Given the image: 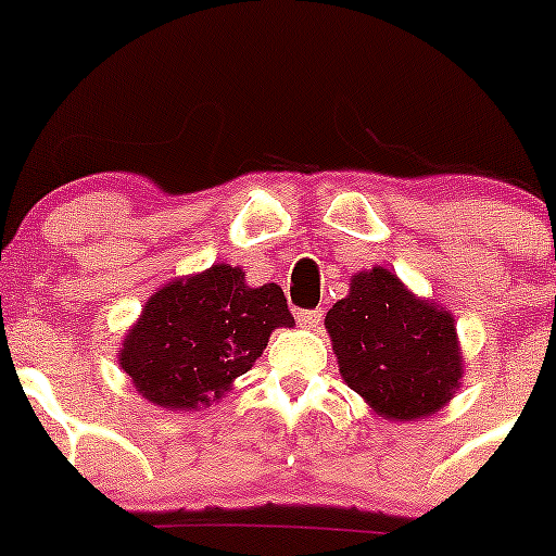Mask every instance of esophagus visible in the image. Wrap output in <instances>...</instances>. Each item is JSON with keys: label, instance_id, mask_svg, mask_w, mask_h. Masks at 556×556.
<instances>
[{"label": "esophagus", "instance_id": "esophagus-1", "mask_svg": "<svg viewBox=\"0 0 556 556\" xmlns=\"http://www.w3.org/2000/svg\"><path fill=\"white\" fill-rule=\"evenodd\" d=\"M295 319H299L301 328L317 330L319 323H323V314L314 312V309H301V312H295Z\"/></svg>", "mask_w": 556, "mask_h": 556}]
</instances>
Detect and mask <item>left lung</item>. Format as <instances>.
I'll list each match as a JSON object with an SVG mask.
<instances>
[{
	"instance_id": "1",
	"label": "left lung",
	"mask_w": 556,
	"mask_h": 556,
	"mask_svg": "<svg viewBox=\"0 0 556 556\" xmlns=\"http://www.w3.org/2000/svg\"><path fill=\"white\" fill-rule=\"evenodd\" d=\"M325 328L341 379L390 422L433 417L463 384L454 317L414 295L390 268L355 274L346 299L325 314Z\"/></svg>"
}]
</instances>
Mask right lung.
<instances>
[{"label":"right lung","mask_w":556,"mask_h":556,"mask_svg":"<svg viewBox=\"0 0 556 556\" xmlns=\"http://www.w3.org/2000/svg\"><path fill=\"white\" fill-rule=\"evenodd\" d=\"M282 288H252L215 263L155 290L123 339L117 363L142 397L169 412L223 401L255 366L277 328H293Z\"/></svg>","instance_id":"1"}]
</instances>
